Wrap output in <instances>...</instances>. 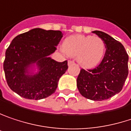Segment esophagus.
<instances>
[{"label": "esophagus", "mask_w": 131, "mask_h": 131, "mask_svg": "<svg viewBox=\"0 0 131 131\" xmlns=\"http://www.w3.org/2000/svg\"><path fill=\"white\" fill-rule=\"evenodd\" d=\"M74 63V62L73 61L69 60V61L68 62V66H72V65H73Z\"/></svg>", "instance_id": "obj_1"}]
</instances>
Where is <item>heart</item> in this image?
Listing matches in <instances>:
<instances>
[{
    "mask_svg": "<svg viewBox=\"0 0 131 131\" xmlns=\"http://www.w3.org/2000/svg\"><path fill=\"white\" fill-rule=\"evenodd\" d=\"M62 50L69 57H76L78 62L82 67L93 68L103 58L106 45L98 36L74 35L64 40Z\"/></svg>",
    "mask_w": 131,
    "mask_h": 131,
    "instance_id": "1",
    "label": "heart"
}]
</instances>
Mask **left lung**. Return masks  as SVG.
Segmentation results:
<instances>
[{
	"instance_id": "left-lung-1",
	"label": "left lung",
	"mask_w": 131,
	"mask_h": 131,
	"mask_svg": "<svg viewBox=\"0 0 131 131\" xmlns=\"http://www.w3.org/2000/svg\"><path fill=\"white\" fill-rule=\"evenodd\" d=\"M106 45L101 63L95 69H81L77 78V87L85 98L102 101L118 93L128 75V55L122 44L108 34L93 31Z\"/></svg>"
}]
</instances>
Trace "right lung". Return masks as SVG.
<instances>
[{
    "mask_svg": "<svg viewBox=\"0 0 131 131\" xmlns=\"http://www.w3.org/2000/svg\"><path fill=\"white\" fill-rule=\"evenodd\" d=\"M62 36L60 31L36 28L12 41L4 62L11 90L23 98L36 100L47 98L56 91L68 65L67 61L59 62L50 55L55 52Z\"/></svg>",
    "mask_w": 131,
    "mask_h": 131,
    "instance_id": "add662e5",
    "label": "right lung"
}]
</instances>
